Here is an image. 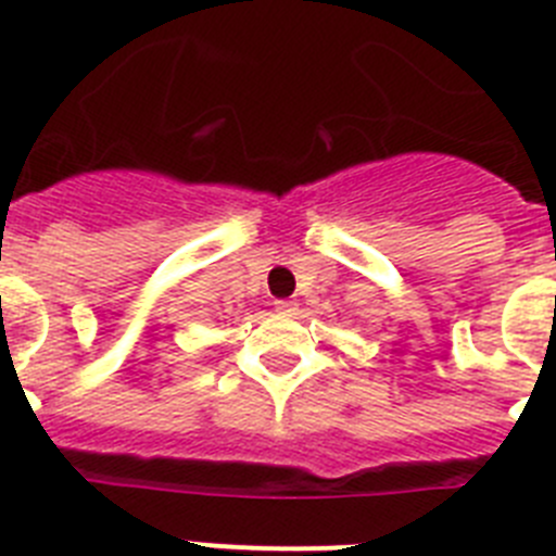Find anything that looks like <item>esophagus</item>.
Here are the masks:
<instances>
[{"label":"esophagus","mask_w":556,"mask_h":556,"mask_svg":"<svg viewBox=\"0 0 556 556\" xmlns=\"http://www.w3.org/2000/svg\"><path fill=\"white\" fill-rule=\"evenodd\" d=\"M275 308H281V312H298V301H275Z\"/></svg>","instance_id":"34e87169"}]
</instances>
